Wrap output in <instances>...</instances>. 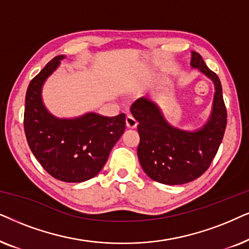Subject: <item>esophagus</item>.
Returning <instances> with one entry per match:
<instances>
[{
    "mask_svg": "<svg viewBox=\"0 0 249 249\" xmlns=\"http://www.w3.org/2000/svg\"><path fill=\"white\" fill-rule=\"evenodd\" d=\"M137 125H138L137 119H135L132 115L128 114L126 116V126L128 128H134V127H137Z\"/></svg>",
    "mask_w": 249,
    "mask_h": 249,
    "instance_id": "1",
    "label": "esophagus"
}]
</instances>
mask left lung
Masks as SVG:
<instances>
[{
    "instance_id": "obj_1",
    "label": "left lung",
    "mask_w": 249,
    "mask_h": 249,
    "mask_svg": "<svg viewBox=\"0 0 249 249\" xmlns=\"http://www.w3.org/2000/svg\"><path fill=\"white\" fill-rule=\"evenodd\" d=\"M190 65L212 79L215 86L213 108L203 127L184 131L172 126L158 106L147 98L138 99L131 106L132 115L139 122L138 157L141 167L159 183L184 184L204 174L216 155L227 126L220 78L207 67L199 53L191 52Z\"/></svg>"
}]
</instances>
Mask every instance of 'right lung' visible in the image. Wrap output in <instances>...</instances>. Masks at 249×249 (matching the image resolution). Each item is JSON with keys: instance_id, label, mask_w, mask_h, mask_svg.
I'll return each instance as SVG.
<instances>
[{"instance_id": "add662e5", "label": "right lung", "mask_w": 249, "mask_h": 249, "mask_svg": "<svg viewBox=\"0 0 249 249\" xmlns=\"http://www.w3.org/2000/svg\"><path fill=\"white\" fill-rule=\"evenodd\" d=\"M65 55L53 58L29 83L25 100L24 128L28 145L50 175L64 182H84L105 166L125 130V114L106 117L95 112L76 118H58L42 100L46 78Z\"/></svg>"}]
</instances>
